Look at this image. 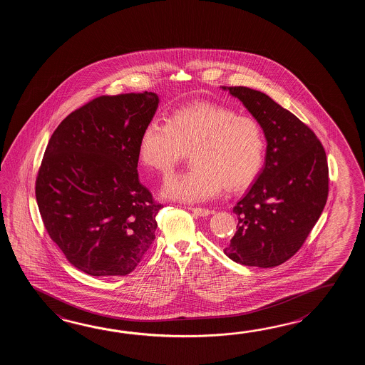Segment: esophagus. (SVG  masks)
I'll list each match as a JSON object with an SVG mask.
<instances>
[{
	"label": "esophagus",
	"instance_id": "esophagus-1",
	"mask_svg": "<svg viewBox=\"0 0 365 365\" xmlns=\"http://www.w3.org/2000/svg\"><path fill=\"white\" fill-rule=\"evenodd\" d=\"M189 210L194 214H197L198 217H207L211 212L209 209H205V207H189Z\"/></svg>",
	"mask_w": 365,
	"mask_h": 365
}]
</instances>
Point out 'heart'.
I'll list each match as a JSON object with an SVG mask.
<instances>
[{
	"instance_id": "b5f03b06",
	"label": "heart",
	"mask_w": 365,
	"mask_h": 365,
	"mask_svg": "<svg viewBox=\"0 0 365 365\" xmlns=\"http://www.w3.org/2000/svg\"><path fill=\"white\" fill-rule=\"evenodd\" d=\"M264 133L255 118L232 108L197 101L175 109L167 123L153 120L142 130L140 163L167 175L185 158L192 167L164 187L168 198L203 202L225 187L236 192L250 185L264 167Z\"/></svg>"
}]
</instances>
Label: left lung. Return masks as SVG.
<instances>
[{
	"mask_svg": "<svg viewBox=\"0 0 365 365\" xmlns=\"http://www.w3.org/2000/svg\"><path fill=\"white\" fill-rule=\"evenodd\" d=\"M264 129V171L237 202V231L225 248L237 264L274 267L295 256L325 207L329 167L325 148L308 125L266 93L223 86Z\"/></svg>",
	"mask_w": 365,
	"mask_h": 365,
	"instance_id": "obj_1",
	"label": "left lung"
}]
</instances>
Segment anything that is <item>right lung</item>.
Returning a JSON list of instances; mask_svg holds the SVG:
<instances>
[{
    "instance_id": "1",
    "label": "right lung",
    "mask_w": 365,
    "mask_h": 365,
    "mask_svg": "<svg viewBox=\"0 0 365 365\" xmlns=\"http://www.w3.org/2000/svg\"><path fill=\"white\" fill-rule=\"evenodd\" d=\"M154 93L101 95L57 126L35 194L52 240L93 277L132 272L155 239L163 207L138 179V145L158 108Z\"/></svg>"
}]
</instances>
